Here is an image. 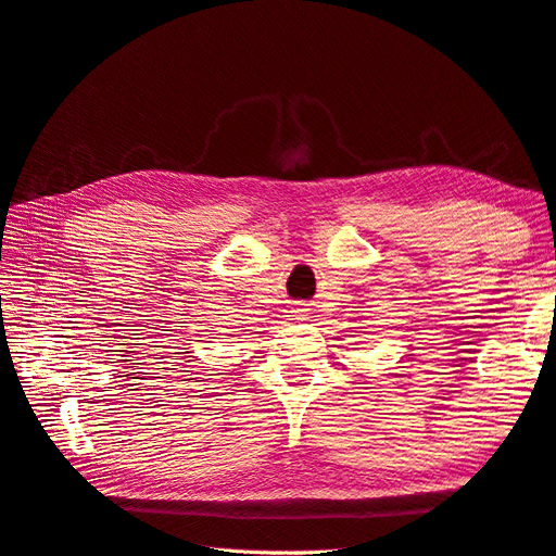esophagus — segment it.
I'll return each mask as SVG.
<instances>
[{
    "mask_svg": "<svg viewBox=\"0 0 556 556\" xmlns=\"http://www.w3.org/2000/svg\"><path fill=\"white\" fill-rule=\"evenodd\" d=\"M304 312H307V309L300 307V304H295V307H293V312H291V314H295L298 318H304Z\"/></svg>",
    "mask_w": 556,
    "mask_h": 556,
    "instance_id": "obj_1",
    "label": "esophagus"
}]
</instances>
